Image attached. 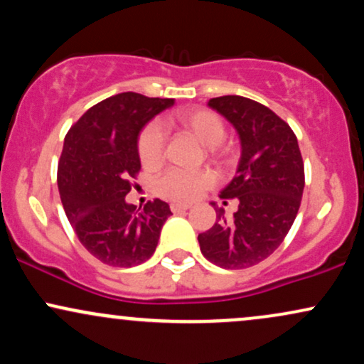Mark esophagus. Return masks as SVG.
<instances>
[{
    "instance_id": "esophagus-1",
    "label": "esophagus",
    "mask_w": 364,
    "mask_h": 364,
    "mask_svg": "<svg viewBox=\"0 0 364 364\" xmlns=\"http://www.w3.org/2000/svg\"><path fill=\"white\" fill-rule=\"evenodd\" d=\"M190 205H186V203H171V210L174 212V214H179V212H186L190 210Z\"/></svg>"
}]
</instances>
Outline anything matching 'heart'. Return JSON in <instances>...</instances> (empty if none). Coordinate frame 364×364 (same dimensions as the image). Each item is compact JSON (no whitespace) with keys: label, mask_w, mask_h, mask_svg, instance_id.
Masks as SVG:
<instances>
[{"label":"heart","mask_w":364,"mask_h":364,"mask_svg":"<svg viewBox=\"0 0 364 364\" xmlns=\"http://www.w3.org/2000/svg\"><path fill=\"white\" fill-rule=\"evenodd\" d=\"M169 124L181 129L198 140L203 147H208L212 157L220 159L223 152L219 144L225 136L224 121L212 111L183 109L169 119ZM166 139L161 124L152 123L144 128L139 139V157L145 168H156L164 157ZM214 183V176L208 171H181L169 169L157 179L156 190L164 198L174 202H191L205 188Z\"/></svg>","instance_id":"heart-1"}]
</instances>
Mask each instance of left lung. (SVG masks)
<instances>
[{
    "mask_svg": "<svg viewBox=\"0 0 364 364\" xmlns=\"http://www.w3.org/2000/svg\"><path fill=\"white\" fill-rule=\"evenodd\" d=\"M207 104L235 127L241 157L236 176L220 191V198L237 200V210L225 220L212 203L217 220L198 235L200 250L220 269H246L270 257L289 232L301 205L303 157L289 124L263 104L241 95Z\"/></svg>",
    "mask_w": 364,
    "mask_h": 364,
    "instance_id": "obj_1",
    "label": "left lung"
}]
</instances>
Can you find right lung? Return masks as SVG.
Here are the masks:
<instances>
[{
  "mask_svg": "<svg viewBox=\"0 0 364 364\" xmlns=\"http://www.w3.org/2000/svg\"><path fill=\"white\" fill-rule=\"evenodd\" d=\"M174 99L123 92L92 106L66 133L58 166V190L80 243L112 267H135L157 248L171 215L156 198L136 210L124 196L140 171L139 136Z\"/></svg>",
  "mask_w": 364,
  "mask_h": 364,
  "instance_id": "obj_1",
  "label": "right lung"
}]
</instances>
